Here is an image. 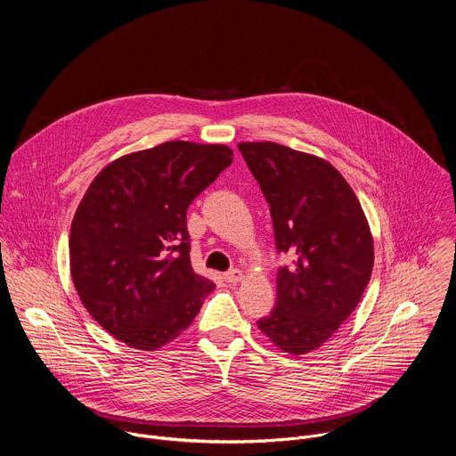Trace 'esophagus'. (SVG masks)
Segmentation results:
<instances>
[{
  "instance_id": "34e87169",
  "label": "esophagus",
  "mask_w": 456,
  "mask_h": 456,
  "mask_svg": "<svg viewBox=\"0 0 456 456\" xmlns=\"http://www.w3.org/2000/svg\"><path fill=\"white\" fill-rule=\"evenodd\" d=\"M224 280H225L227 283L234 285V283H238V281H241V280H243V274H241V271L232 269V271H229V273H225V274H224Z\"/></svg>"
}]
</instances>
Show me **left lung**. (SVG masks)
Here are the masks:
<instances>
[{"label":"left lung","mask_w":456,"mask_h":456,"mask_svg":"<svg viewBox=\"0 0 456 456\" xmlns=\"http://www.w3.org/2000/svg\"><path fill=\"white\" fill-rule=\"evenodd\" d=\"M271 206L280 267L276 308L257 327L303 355L329 341L355 310L373 269V238L355 192L327 160L276 142H240Z\"/></svg>","instance_id":"obj_1"}]
</instances>
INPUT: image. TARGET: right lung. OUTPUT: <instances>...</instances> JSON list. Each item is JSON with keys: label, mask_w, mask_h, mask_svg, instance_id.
<instances>
[{"label": "right lung", "mask_w": 456, "mask_h": 456, "mask_svg": "<svg viewBox=\"0 0 456 456\" xmlns=\"http://www.w3.org/2000/svg\"><path fill=\"white\" fill-rule=\"evenodd\" d=\"M231 162L224 144L171 141L113 160L85 192L72 280L90 315L129 348L171 343L215 290L191 267L185 213Z\"/></svg>", "instance_id": "add662e5"}]
</instances>
